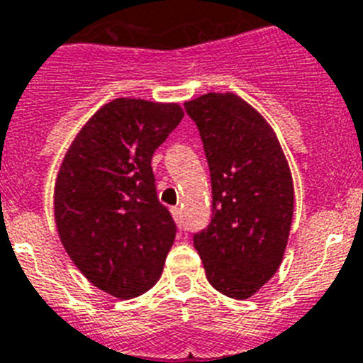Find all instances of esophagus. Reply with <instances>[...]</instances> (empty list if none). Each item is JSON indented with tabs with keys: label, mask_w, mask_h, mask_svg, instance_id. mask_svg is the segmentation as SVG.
<instances>
[{
	"label": "esophagus",
	"mask_w": 363,
	"mask_h": 363,
	"mask_svg": "<svg viewBox=\"0 0 363 363\" xmlns=\"http://www.w3.org/2000/svg\"><path fill=\"white\" fill-rule=\"evenodd\" d=\"M172 215L179 220V218H181V208H179V206H174V208H172Z\"/></svg>",
	"instance_id": "34e87169"
}]
</instances>
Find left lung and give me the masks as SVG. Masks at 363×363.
Here are the masks:
<instances>
[{
  "mask_svg": "<svg viewBox=\"0 0 363 363\" xmlns=\"http://www.w3.org/2000/svg\"><path fill=\"white\" fill-rule=\"evenodd\" d=\"M210 166L213 215L194 235L208 282L230 298H250L282 262L295 208L289 164L275 132L235 94L186 101Z\"/></svg>",
  "mask_w": 363,
  "mask_h": 363,
  "instance_id": "left-lung-1",
  "label": "left lung"
}]
</instances>
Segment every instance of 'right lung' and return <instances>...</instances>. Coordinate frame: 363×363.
Segmentation results:
<instances>
[{"mask_svg": "<svg viewBox=\"0 0 363 363\" xmlns=\"http://www.w3.org/2000/svg\"><path fill=\"white\" fill-rule=\"evenodd\" d=\"M182 117L177 103L119 97L86 121L61 162L54 188L61 244L94 286L117 298L148 291L175 240L152 157Z\"/></svg>", "mask_w": 363, "mask_h": 363, "instance_id": "right-lung-1", "label": "right lung"}]
</instances>
